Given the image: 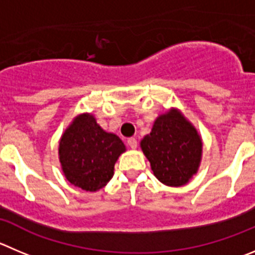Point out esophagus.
Here are the masks:
<instances>
[{"mask_svg":"<svg viewBox=\"0 0 255 255\" xmlns=\"http://www.w3.org/2000/svg\"><path fill=\"white\" fill-rule=\"evenodd\" d=\"M127 143H128V146L130 147V148H137V139L135 138H128V141H127Z\"/></svg>","mask_w":255,"mask_h":255,"instance_id":"esophagus-1","label":"esophagus"}]
</instances>
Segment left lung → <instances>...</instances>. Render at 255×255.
I'll list each match as a JSON object with an SVG mask.
<instances>
[{"mask_svg":"<svg viewBox=\"0 0 255 255\" xmlns=\"http://www.w3.org/2000/svg\"><path fill=\"white\" fill-rule=\"evenodd\" d=\"M154 176L167 186H182L199 168L203 143L196 129L175 109L160 116L141 142Z\"/></svg>","mask_w":255,"mask_h":255,"instance_id":"obj_1","label":"left lung"}]
</instances>
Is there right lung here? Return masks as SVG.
<instances>
[{
	"instance_id": "obj_1",
	"label": "right lung",
	"mask_w": 255,
	"mask_h": 255,
	"mask_svg": "<svg viewBox=\"0 0 255 255\" xmlns=\"http://www.w3.org/2000/svg\"><path fill=\"white\" fill-rule=\"evenodd\" d=\"M125 151L122 139L102 129L92 114L77 117L59 143L66 180L85 191H97L108 184L114 163Z\"/></svg>"
}]
</instances>
